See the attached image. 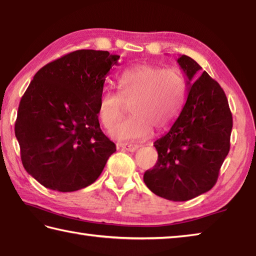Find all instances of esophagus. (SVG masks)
Here are the masks:
<instances>
[{
	"instance_id": "34e87169",
	"label": "esophagus",
	"mask_w": 256,
	"mask_h": 256,
	"mask_svg": "<svg viewBox=\"0 0 256 256\" xmlns=\"http://www.w3.org/2000/svg\"><path fill=\"white\" fill-rule=\"evenodd\" d=\"M120 147H122V149H124V150L127 152H136L137 149L139 148L138 144H120Z\"/></svg>"
}]
</instances>
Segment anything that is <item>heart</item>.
Segmentation results:
<instances>
[{
    "instance_id": "heart-1",
    "label": "heart",
    "mask_w": 256,
    "mask_h": 256,
    "mask_svg": "<svg viewBox=\"0 0 256 256\" xmlns=\"http://www.w3.org/2000/svg\"><path fill=\"white\" fill-rule=\"evenodd\" d=\"M120 92L104 90L99 99V117L104 126L112 129L128 104L132 116L112 132L119 140H144L152 132L167 129L175 122L184 104L186 84L177 69L154 64L128 68L118 79Z\"/></svg>"
}]
</instances>
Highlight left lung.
Masks as SVG:
<instances>
[{
  "label": "left lung",
  "mask_w": 256,
  "mask_h": 256,
  "mask_svg": "<svg viewBox=\"0 0 256 256\" xmlns=\"http://www.w3.org/2000/svg\"><path fill=\"white\" fill-rule=\"evenodd\" d=\"M177 64L186 76L187 97L166 134L154 142L158 162L144 174L154 194L174 202L194 198L213 188L230 152L233 119L224 90L187 56Z\"/></svg>",
  "instance_id": "8db88e82"
}]
</instances>
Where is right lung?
<instances>
[{
	"label": "right lung",
	"instance_id": "1",
	"mask_svg": "<svg viewBox=\"0 0 256 256\" xmlns=\"http://www.w3.org/2000/svg\"><path fill=\"white\" fill-rule=\"evenodd\" d=\"M120 56L78 50L38 70L18 104L16 137L23 167L56 192L89 186L116 144L101 132L99 99Z\"/></svg>",
	"mask_w": 256,
	"mask_h": 256
}]
</instances>
